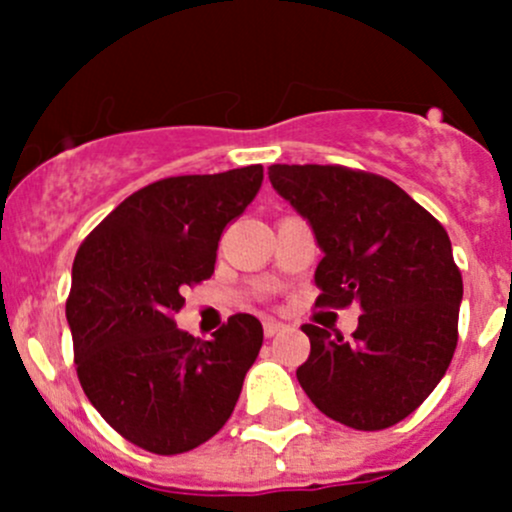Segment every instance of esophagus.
<instances>
[{
  "label": "esophagus",
  "instance_id": "1",
  "mask_svg": "<svg viewBox=\"0 0 512 512\" xmlns=\"http://www.w3.org/2000/svg\"><path fill=\"white\" fill-rule=\"evenodd\" d=\"M262 329H265V337L272 339V337H275V334L285 332V324L275 322V319H265V322H262Z\"/></svg>",
  "mask_w": 512,
  "mask_h": 512
}]
</instances>
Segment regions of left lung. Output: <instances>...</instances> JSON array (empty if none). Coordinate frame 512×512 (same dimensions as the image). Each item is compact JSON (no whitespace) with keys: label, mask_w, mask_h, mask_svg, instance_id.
<instances>
[{"label":"left lung","mask_w":512,"mask_h":512,"mask_svg":"<svg viewBox=\"0 0 512 512\" xmlns=\"http://www.w3.org/2000/svg\"><path fill=\"white\" fill-rule=\"evenodd\" d=\"M270 183L309 220L324 257L317 307L359 302L352 339L304 324L297 369L324 416L381 431L414 414L458 344L461 270L446 227L389 178L347 165H270Z\"/></svg>","instance_id":"left-lung-1"}]
</instances>
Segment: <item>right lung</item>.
I'll return each instance as SVG.
<instances>
[{
    "label": "right lung",
    "instance_id": "obj_1",
    "mask_svg": "<svg viewBox=\"0 0 512 512\" xmlns=\"http://www.w3.org/2000/svg\"><path fill=\"white\" fill-rule=\"evenodd\" d=\"M262 185V165L175 175L128 195L81 242L66 319L81 389L138 448L175 456L213 438L240 399L262 324L232 314L213 342L175 327L183 292L215 270L218 242Z\"/></svg>",
    "mask_w": 512,
    "mask_h": 512
}]
</instances>
